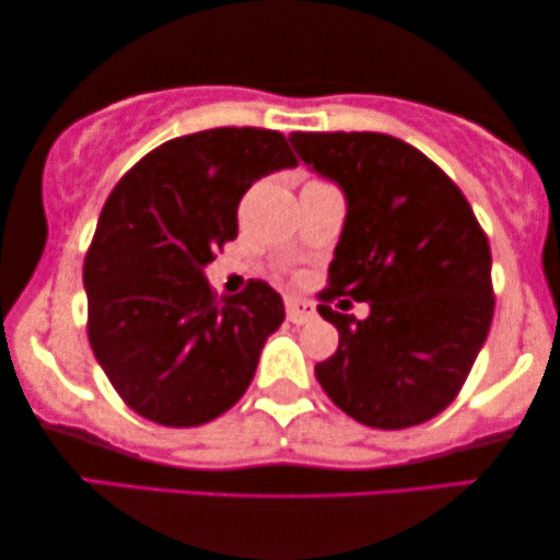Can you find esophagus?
Wrapping results in <instances>:
<instances>
[{
	"label": "esophagus",
	"instance_id": "esophagus-1",
	"mask_svg": "<svg viewBox=\"0 0 560 560\" xmlns=\"http://www.w3.org/2000/svg\"><path fill=\"white\" fill-rule=\"evenodd\" d=\"M287 317L296 325L310 323L315 317V304L307 300H296V296H289L287 300Z\"/></svg>",
	"mask_w": 560,
	"mask_h": 560
}]
</instances>
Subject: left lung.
<instances>
[{
  "instance_id": "obj_1",
  "label": "left lung",
  "mask_w": 560,
  "mask_h": 560,
  "mask_svg": "<svg viewBox=\"0 0 560 560\" xmlns=\"http://www.w3.org/2000/svg\"><path fill=\"white\" fill-rule=\"evenodd\" d=\"M300 160L346 196L320 300L370 302L357 320L320 304L338 349L315 364L343 413L408 429L442 413L468 380L493 317L491 247L468 198L427 154L374 131H294Z\"/></svg>"
}]
</instances>
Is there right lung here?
<instances>
[{
  "label": "right lung",
  "mask_w": 560,
  "mask_h": 560,
  "mask_svg": "<svg viewBox=\"0 0 560 560\" xmlns=\"http://www.w3.org/2000/svg\"><path fill=\"white\" fill-rule=\"evenodd\" d=\"M294 165L279 131L224 126L165 141L110 190L84 258L88 336L139 416L201 427L243 398L284 302L266 281L217 300L203 268L237 237L245 190Z\"/></svg>",
  "instance_id": "obj_1"
}]
</instances>
